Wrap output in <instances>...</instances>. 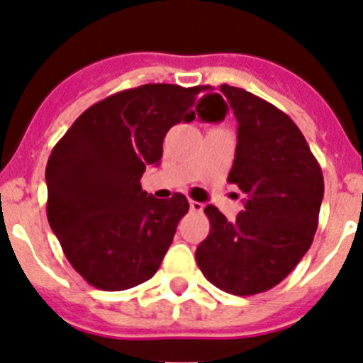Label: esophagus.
<instances>
[{
    "label": "esophagus",
    "mask_w": 363,
    "mask_h": 363,
    "mask_svg": "<svg viewBox=\"0 0 363 363\" xmlns=\"http://www.w3.org/2000/svg\"><path fill=\"white\" fill-rule=\"evenodd\" d=\"M203 208H204L203 203H197V201H190L191 212H203Z\"/></svg>",
    "instance_id": "obj_1"
}]
</instances>
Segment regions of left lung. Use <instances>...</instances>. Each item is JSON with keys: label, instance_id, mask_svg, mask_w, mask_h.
<instances>
[{"label": "left lung", "instance_id": "left-lung-1", "mask_svg": "<svg viewBox=\"0 0 363 363\" xmlns=\"http://www.w3.org/2000/svg\"><path fill=\"white\" fill-rule=\"evenodd\" d=\"M220 93L239 124L228 182L247 201L232 223L213 204L204 208L210 234L195 259L217 289L252 296L283 281L313 245L323 175L291 116L241 87L223 84Z\"/></svg>", "mask_w": 363, "mask_h": 363}]
</instances>
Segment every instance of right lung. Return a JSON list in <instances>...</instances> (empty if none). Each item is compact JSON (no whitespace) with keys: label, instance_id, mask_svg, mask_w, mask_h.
<instances>
[{"label":"right lung","instance_id":"obj_1","mask_svg":"<svg viewBox=\"0 0 363 363\" xmlns=\"http://www.w3.org/2000/svg\"><path fill=\"white\" fill-rule=\"evenodd\" d=\"M212 89L146 84L121 91L86 109L52 147L47 219L89 285L125 291L159 270L190 204L182 194L168 201L147 195L140 177L146 166L160 164L172 125L191 122L195 111L225 116Z\"/></svg>","mask_w":363,"mask_h":363}]
</instances>
